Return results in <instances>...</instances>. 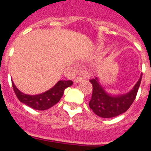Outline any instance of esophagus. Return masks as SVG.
Instances as JSON below:
<instances>
[{
    "mask_svg": "<svg viewBox=\"0 0 151 151\" xmlns=\"http://www.w3.org/2000/svg\"><path fill=\"white\" fill-rule=\"evenodd\" d=\"M82 79H83V77H82V76H78V77H76L75 78H74V81H73V82H75V83H78V82H81Z\"/></svg>",
    "mask_w": 151,
    "mask_h": 151,
    "instance_id": "obj_1",
    "label": "esophagus"
}]
</instances>
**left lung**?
I'll return each instance as SVG.
<instances>
[{"instance_id":"1","label":"left lung","mask_w":151,"mask_h":151,"mask_svg":"<svg viewBox=\"0 0 151 151\" xmlns=\"http://www.w3.org/2000/svg\"><path fill=\"white\" fill-rule=\"evenodd\" d=\"M142 77V74L129 93L115 96L106 93L97 78L90 80L93 86L91 99L89 102L90 108L97 116L103 118H111L125 112L136 98Z\"/></svg>"}]
</instances>
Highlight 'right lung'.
<instances>
[{
	"label": "right lung",
	"mask_w": 151,
	"mask_h": 151,
	"mask_svg": "<svg viewBox=\"0 0 151 151\" xmlns=\"http://www.w3.org/2000/svg\"><path fill=\"white\" fill-rule=\"evenodd\" d=\"M72 84L73 82L71 80H61L57 82L52 88L44 93L40 95H26L20 91L15 86L14 83L12 82L13 89L18 99L24 104L29 106L30 108L40 111L47 110L57 104L62 97L65 90Z\"/></svg>",
	"instance_id": "obj_1"
}]
</instances>
